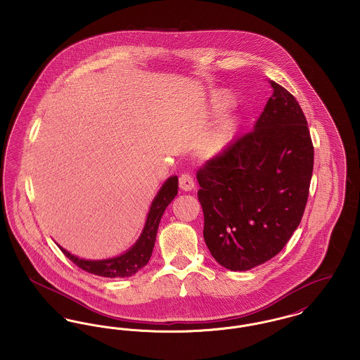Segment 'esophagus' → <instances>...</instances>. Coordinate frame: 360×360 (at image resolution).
Listing matches in <instances>:
<instances>
[{
  "label": "esophagus",
  "instance_id": "esophagus-1",
  "mask_svg": "<svg viewBox=\"0 0 360 360\" xmlns=\"http://www.w3.org/2000/svg\"><path fill=\"white\" fill-rule=\"evenodd\" d=\"M179 188L185 191H191V189H194V179L191 178V174H182L179 176Z\"/></svg>",
  "mask_w": 360,
  "mask_h": 360
}]
</instances>
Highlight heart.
Here are the masks:
<instances>
[{"instance_id": "obj_1", "label": "heart", "mask_w": 360, "mask_h": 360, "mask_svg": "<svg viewBox=\"0 0 360 360\" xmlns=\"http://www.w3.org/2000/svg\"><path fill=\"white\" fill-rule=\"evenodd\" d=\"M220 106H226L227 101H219ZM239 121L235 115H226L221 118V121L219 122V127L216 129V131L213 133L211 139V146L214 148H223L224 146H227L233 139V136L236 134Z\"/></svg>"}]
</instances>
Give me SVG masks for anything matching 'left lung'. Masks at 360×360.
<instances>
[{
	"label": "left lung",
	"mask_w": 360,
	"mask_h": 360,
	"mask_svg": "<svg viewBox=\"0 0 360 360\" xmlns=\"http://www.w3.org/2000/svg\"><path fill=\"white\" fill-rule=\"evenodd\" d=\"M272 96L253 130L197 171L204 239L230 271H249L280 253L309 197L314 148L295 98L269 82Z\"/></svg>",
	"instance_id": "left-lung-1"
}]
</instances>
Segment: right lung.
<instances>
[{"label": "right lung", "instance_id": "obj_1", "mask_svg": "<svg viewBox=\"0 0 360 360\" xmlns=\"http://www.w3.org/2000/svg\"><path fill=\"white\" fill-rule=\"evenodd\" d=\"M178 193V176L172 175L163 184L160 191H158L156 197L153 198L150 208H149L147 221L144 230L137 239V242L124 254L107 259H84L79 258L73 254L65 250L64 248L60 249L61 252L79 268L92 275L102 276V277H129L136 275L141 268L148 264L149 258L152 255V250L156 240V233L159 229L160 219L169 202Z\"/></svg>", "mask_w": 360, "mask_h": 360}]
</instances>
